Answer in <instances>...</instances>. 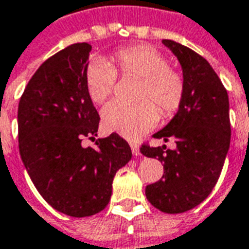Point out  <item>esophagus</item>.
<instances>
[{"label": "esophagus", "mask_w": 249, "mask_h": 249, "mask_svg": "<svg viewBox=\"0 0 249 249\" xmlns=\"http://www.w3.org/2000/svg\"><path fill=\"white\" fill-rule=\"evenodd\" d=\"M131 150H132L133 156H136V157L141 154V150H139V144H138V143H135V142H132V143H131Z\"/></svg>", "instance_id": "esophagus-1"}]
</instances>
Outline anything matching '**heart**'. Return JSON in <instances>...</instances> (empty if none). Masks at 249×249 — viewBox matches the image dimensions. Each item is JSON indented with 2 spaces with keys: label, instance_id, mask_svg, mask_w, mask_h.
Here are the masks:
<instances>
[{
  "label": "heart",
  "instance_id": "1",
  "mask_svg": "<svg viewBox=\"0 0 249 249\" xmlns=\"http://www.w3.org/2000/svg\"><path fill=\"white\" fill-rule=\"evenodd\" d=\"M113 62L125 77L141 78L138 99L142 103L136 106H125L118 102L106 105L102 110V121L107 131L135 139L156 126L159 121L156 106L164 117L174 116L179 110L184 96L183 75L169 67L168 57L157 48H124L114 55ZM116 81V69L102 57L93 59L85 69L87 92L95 103H102L111 95Z\"/></svg>",
  "mask_w": 249,
  "mask_h": 249
}]
</instances>
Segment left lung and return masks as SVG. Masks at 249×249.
I'll return each instance as SVG.
<instances>
[{
    "instance_id": "obj_1",
    "label": "left lung",
    "mask_w": 249,
    "mask_h": 249,
    "mask_svg": "<svg viewBox=\"0 0 249 249\" xmlns=\"http://www.w3.org/2000/svg\"><path fill=\"white\" fill-rule=\"evenodd\" d=\"M162 44L180 63L184 96L172 120L153 138L174 139L176 147L142 146L141 153L164 164L162 178L146 186L147 200L161 212L182 213L210 196L222 172L231 132L229 96L202 56L172 39Z\"/></svg>"
}]
</instances>
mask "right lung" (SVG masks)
Listing matches in <instances>:
<instances>
[{
	"label": "right lung",
	"instance_id": "add662e5",
	"mask_svg": "<svg viewBox=\"0 0 249 249\" xmlns=\"http://www.w3.org/2000/svg\"><path fill=\"white\" fill-rule=\"evenodd\" d=\"M92 47L71 44L39 66L18 108L19 151L44 200L56 211L85 218L106 208L116 172L132 159L120 135L98 136V111L85 87Z\"/></svg>",
	"mask_w": 249,
	"mask_h": 249
}]
</instances>
